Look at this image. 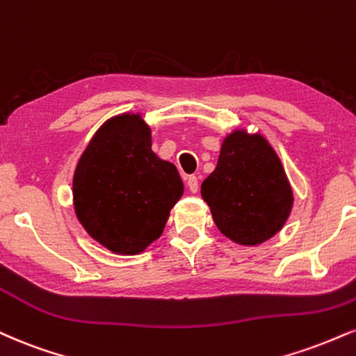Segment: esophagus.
I'll use <instances>...</instances> for the list:
<instances>
[{
	"instance_id": "1",
	"label": "esophagus",
	"mask_w": 356,
	"mask_h": 356,
	"mask_svg": "<svg viewBox=\"0 0 356 356\" xmlns=\"http://www.w3.org/2000/svg\"><path fill=\"white\" fill-rule=\"evenodd\" d=\"M187 187H189L192 194H195V192L199 191V181H197L195 175H189V177H187Z\"/></svg>"
}]
</instances>
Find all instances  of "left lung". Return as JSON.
Instances as JSON below:
<instances>
[{"mask_svg":"<svg viewBox=\"0 0 356 356\" xmlns=\"http://www.w3.org/2000/svg\"><path fill=\"white\" fill-rule=\"evenodd\" d=\"M213 222L230 241L259 245L284 227L292 211L289 179L268 140L234 131L224 139L217 167L200 187Z\"/></svg>","mask_w":356,"mask_h":356,"instance_id":"obj_1","label":"left lung"}]
</instances>
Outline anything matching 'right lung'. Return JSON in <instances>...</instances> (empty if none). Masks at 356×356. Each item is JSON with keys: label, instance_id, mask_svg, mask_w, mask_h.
<instances>
[{"label": "right lung", "instance_id": "add662e5", "mask_svg": "<svg viewBox=\"0 0 356 356\" xmlns=\"http://www.w3.org/2000/svg\"><path fill=\"white\" fill-rule=\"evenodd\" d=\"M140 114L114 115L84 149L72 179L78 220L114 254L136 255L161 237L182 197L177 169L151 149Z\"/></svg>", "mask_w": 356, "mask_h": 356}]
</instances>
